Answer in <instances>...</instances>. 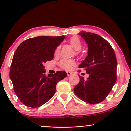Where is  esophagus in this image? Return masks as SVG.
I'll return each mask as SVG.
<instances>
[{
	"mask_svg": "<svg viewBox=\"0 0 131 131\" xmlns=\"http://www.w3.org/2000/svg\"><path fill=\"white\" fill-rule=\"evenodd\" d=\"M66 74H67V76L68 77H69L71 75V73H70V72H66Z\"/></svg>",
	"mask_w": 131,
	"mask_h": 131,
	"instance_id": "34e87169",
	"label": "esophagus"
}]
</instances>
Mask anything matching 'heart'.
<instances>
[{"label":"heart","instance_id":"obj_1","mask_svg":"<svg viewBox=\"0 0 131 131\" xmlns=\"http://www.w3.org/2000/svg\"><path fill=\"white\" fill-rule=\"evenodd\" d=\"M69 43L75 50H76L75 53H78V51H80L82 47V41L79 38L77 37V36H74V37L69 39ZM60 51L61 46H58L54 50V55L58 56L60 54ZM59 65L61 68H62L63 69H65L66 70H70L73 68V66L75 65V61L71 59H63L59 62Z\"/></svg>","mask_w":131,"mask_h":131}]
</instances>
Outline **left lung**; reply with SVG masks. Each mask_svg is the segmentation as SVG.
<instances>
[{
    "mask_svg": "<svg viewBox=\"0 0 131 131\" xmlns=\"http://www.w3.org/2000/svg\"><path fill=\"white\" fill-rule=\"evenodd\" d=\"M79 34L88 44V55L79 68L84 69L89 77L85 80L79 75L80 82L74 91L85 102L98 104L106 99L116 81L115 53L109 43L100 35L85 31Z\"/></svg>",
    "mask_w": 131,
    "mask_h": 131,
    "instance_id": "8db88e82",
    "label": "left lung"
}]
</instances>
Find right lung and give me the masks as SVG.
I'll return each instance as SVG.
<instances>
[{
    "label": "right lung",
    "mask_w": 131,
    "mask_h": 131,
    "mask_svg": "<svg viewBox=\"0 0 131 131\" xmlns=\"http://www.w3.org/2000/svg\"><path fill=\"white\" fill-rule=\"evenodd\" d=\"M65 38L62 35L30 38L16 50L9 76L16 94L26 106L38 107L49 101L54 96L57 82L66 77L64 71L46 76L43 65L53 58L56 48Z\"/></svg>",
    "instance_id": "obj_1"
}]
</instances>
